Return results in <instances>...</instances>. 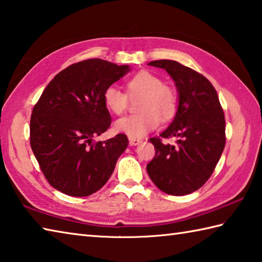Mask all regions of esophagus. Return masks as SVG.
I'll return each mask as SVG.
<instances>
[{
    "label": "esophagus",
    "mask_w": 262,
    "mask_h": 262,
    "mask_svg": "<svg viewBox=\"0 0 262 262\" xmlns=\"http://www.w3.org/2000/svg\"><path fill=\"white\" fill-rule=\"evenodd\" d=\"M128 140H129V144L130 145H138L142 142L141 138H135V137H129V138H128Z\"/></svg>",
    "instance_id": "1"
}]
</instances>
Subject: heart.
Segmentation results:
<instances>
[{
	"instance_id": "heart-1",
	"label": "heart",
	"mask_w": 262,
	"mask_h": 262,
	"mask_svg": "<svg viewBox=\"0 0 262 262\" xmlns=\"http://www.w3.org/2000/svg\"><path fill=\"white\" fill-rule=\"evenodd\" d=\"M127 89L130 96L142 95L138 103L142 111L118 119L115 124L117 132L129 137H142L158 128L160 116L163 120H168L176 114L178 97L175 90L162 84V80L152 73L141 71L133 76L127 81ZM103 101L111 112L120 115L127 107L128 96L117 85H110L104 91Z\"/></svg>"
}]
</instances>
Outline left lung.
Segmentation results:
<instances>
[{
  "instance_id": "obj_1",
  "label": "left lung",
  "mask_w": 262,
  "mask_h": 262,
  "mask_svg": "<svg viewBox=\"0 0 262 262\" xmlns=\"http://www.w3.org/2000/svg\"><path fill=\"white\" fill-rule=\"evenodd\" d=\"M148 66L165 69L175 81L178 105L175 118L160 137H177L176 145L161 138L150 142L156 157L146 170L152 182L170 195H186L204 185L224 151L225 116L212 84L188 67L172 60H156Z\"/></svg>"
}]
</instances>
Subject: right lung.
Masks as SVG:
<instances>
[{
  "mask_svg": "<svg viewBox=\"0 0 262 262\" xmlns=\"http://www.w3.org/2000/svg\"><path fill=\"white\" fill-rule=\"evenodd\" d=\"M130 70L102 59L80 61L50 81L33 109L30 146L45 178L70 196H89L104 185L128 146L125 134L93 143L111 116L103 93Z\"/></svg>",
  "mask_w": 262,
  "mask_h": 262,
  "instance_id": "add662e5",
  "label": "right lung"
}]
</instances>
